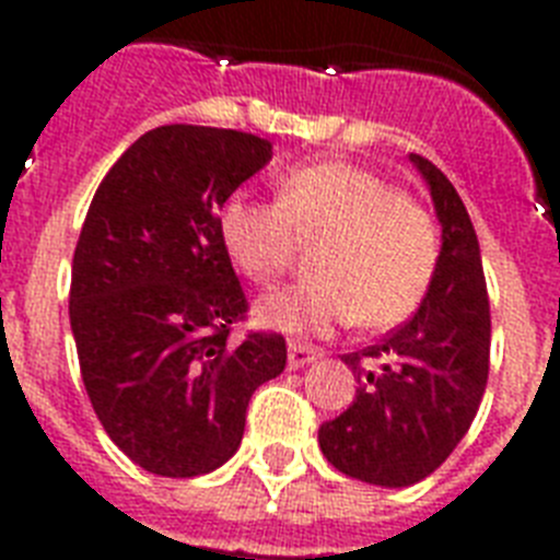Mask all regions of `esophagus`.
<instances>
[{"label": "esophagus", "mask_w": 560, "mask_h": 560, "mask_svg": "<svg viewBox=\"0 0 560 560\" xmlns=\"http://www.w3.org/2000/svg\"><path fill=\"white\" fill-rule=\"evenodd\" d=\"M314 360H319V351L311 349V346H305V342H290L288 346V366L290 369H302V366H307V363H314Z\"/></svg>", "instance_id": "34e87169"}]
</instances>
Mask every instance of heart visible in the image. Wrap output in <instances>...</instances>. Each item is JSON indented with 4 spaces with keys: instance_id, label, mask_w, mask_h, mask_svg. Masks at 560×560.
<instances>
[{
    "instance_id": "b5f03b06",
    "label": "heart",
    "mask_w": 560,
    "mask_h": 560,
    "mask_svg": "<svg viewBox=\"0 0 560 560\" xmlns=\"http://www.w3.org/2000/svg\"><path fill=\"white\" fill-rule=\"evenodd\" d=\"M218 229L246 279L272 288L293 267L299 241H316L314 279L264 299L258 319L281 331H331L354 323L395 328L424 302L439 267V229L424 202L351 162L288 171L279 202L232 191Z\"/></svg>"
}]
</instances>
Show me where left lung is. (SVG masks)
<instances>
[{"mask_svg":"<svg viewBox=\"0 0 560 560\" xmlns=\"http://www.w3.org/2000/svg\"><path fill=\"white\" fill-rule=\"evenodd\" d=\"M433 194L442 253L409 323L377 346L342 354L358 377L346 412L319 427L325 459L369 486L404 488L430 477L468 433L488 383L491 311L474 223L453 183L409 153Z\"/></svg>","mask_w":560,"mask_h":560,"instance_id":"left-lung-1","label":"left lung"}]
</instances>
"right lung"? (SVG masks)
Here are the masks:
<instances>
[{
	"mask_svg": "<svg viewBox=\"0 0 560 560\" xmlns=\"http://www.w3.org/2000/svg\"><path fill=\"white\" fill-rule=\"evenodd\" d=\"M272 160L241 130L165 125L127 148L92 197L72 258L69 319L107 435L156 477H200L244 439L246 407L284 372L276 331L232 342L249 302L220 206Z\"/></svg>",
	"mask_w": 560,
	"mask_h": 560,
	"instance_id": "obj_1",
	"label": "right lung"
}]
</instances>
